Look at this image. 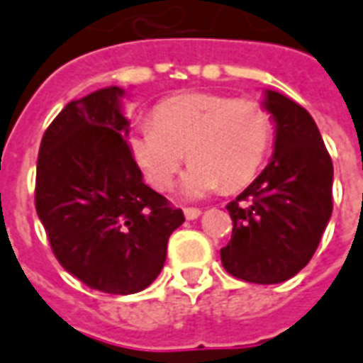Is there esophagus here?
Masks as SVG:
<instances>
[{
    "label": "esophagus",
    "instance_id": "34e87169",
    "mask_svg": "<svg viewBox=\"0 0 363 363\" xmlns=\"http://www.w3.org/2000/svg\"><path fill=\"white\" fill-rule=\"evenodd\" d=\"M184 213H185V218H187V220H196V218H199V216H201V210H199V208H184Z\"/></svg>",
    "mask_w": 363,
    "mask_h": 363
}]
</instances>
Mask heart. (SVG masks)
I'll use <instances>...</instances> for the list:
<instances>
[{
	"instance_id": "heart-1",
	"label": "heart",
	"mask_w": 363,
	"mask_h": 363,
	"mask_svg": "<svg viewBox=\"0 0 363 363\" xmlns=\"http://www.w3.org/2000/svg\"><path fill=\"white\" fill-rule=\"evenodd\" d=\"M151 123L132 126L128 145L143 178L167 191L189 157L187 196L240 189L257 176L272 140V119L259 102L210 92L167 98Z\"/></svg>"
}]
</instances>
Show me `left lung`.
Wrapping results in <instances>:
<instances>
[{
	"label": "left lung",
	"instance_id": "8db88e82",
	"mask_svg": "<svg viewBox=\"0 0 363 363\" xmlns=\"http://www.w3.org/2000/svg\"><path fill=\"white\" fill-rule=\"evenodd\" d=\"M277 125L265 170L227 204L231 240L221 248L225 271L244 282L278 284L296 277L318 248L331 218L333 162L307 109L267 91Z\"/></svg>",
	"mask_w": 363,
	"mask_h": 363
}]
</instances>
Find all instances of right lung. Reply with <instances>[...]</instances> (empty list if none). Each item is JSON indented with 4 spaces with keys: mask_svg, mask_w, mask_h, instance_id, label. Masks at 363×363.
<instances>
[{
    "mask_svg": "<svg viewBox=\"0 0 363 363\" xmlns=\"http://www.w3.org/2000/svg\"><path fill=\"white\" fill-rule=\"evenodd\" d=\"M123 94L108 86L67 104L45 130L35 174V210L58 263L113 296L159 277L168 238L185 221L143 184L126 143Z\"/></svg>",
    "mask_w": 363,
    "mask_h": 363,
    "instance_id": "right-lung-1",
    "label": "right lung"
}]
</instances>
